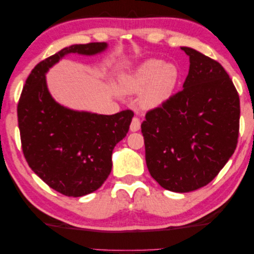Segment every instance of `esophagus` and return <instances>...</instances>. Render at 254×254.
I'll return each instance as SVG.
<instances>
[{"mask_svg": "<svg viewBox=\"0 0 254 254\" xmlns=\"http://www.w3.org/2000/svg\"><path fill=\"white\" fill-rule=\"evenodd\" d=\"M139 128H140V120L137 117H134L131 120V124H130V130L137 131V130H139Z\"/></svg>", "mask_w": 254, "mask_h": 254, "instance_id": "esophagus-1", "label": "esophagus"}]
</instances>
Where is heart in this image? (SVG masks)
I'll list each match as a JSON object with an SVG mask.
<instances>
[{
    "label": "heart",
    "instance_id": "obj_1",
    "mask_svg": "<svg viewBox=\"0 0 254 254\" xmlns=\"http://www.w3.org/2000/svg\"><path fill=\"white\" fill-rule=\"evenodd\" d=\"M180 78L174 64H163L160 60H147L118 77L117 90L120 93H140L139 106L153 109L171 98Z\"/></svg>",
    "mask_w": 254,
    "mask_h": 254
}]
</instances>
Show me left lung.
<instances>
[{
	"mask_svg": "<svg viewBox=\"0 0 254 254\" xmlns=\"http://www.w3.org/2000/svg\"><path fill=\"white\" fill-rule=\"evenodd\" d=\"M184 89L146 112L145 160L162 188L189 192L208 185L238 145L240 98L223 66L189 47Z\"/></svg>",
	"mask_w": 254,
	"mask_h": 254,
	"instance_id": "8db88e82",
	"label": "left lung"
}]
</instances>
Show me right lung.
<instances>
[{"label": "right lung", "instance_id": "1", "mask_svg": "<svg viewBox=\"0 0 254 254\" xmlns=\"http://www.w3.org/2000/svg\"><path fill=\"white\" fill-rule=\"evenodd\" d=\"M106 43L72 45L41 61L31 70L18 103L23 155L52 189L81 197L103 185L111 172L116 144L127 135L134 112L107 116L67 109L52 98L45 74L70 53L95 55Z\"/></svg>", "mask_w": 254, "mask_h": 254}]
</instances>
